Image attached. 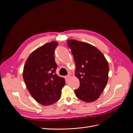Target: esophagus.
Segmentation results:
<instances>
[{
	"label": "esophagus",
	"mask_w": 133,
	"mask_h": 133,
	"mask_svg": "<svg viewBox=\"0 0 133 133\" xmlns=\"http://www.w3.org/2000/svg\"><path fill=\"white\" fill-rule=\"evenodd\" d=\"M70 76H71L70 75H68L65 76V78H66V79H69L70 78Z\"/></svg>",
	"instance_id": "34e87169"
}]
</instances>
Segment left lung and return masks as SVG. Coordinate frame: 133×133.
Returning a JSON list of instances; mask_svg holds the SVG:
<instances>
[{
  "label": "left lung",
  "instance_id": "obj_1",
  "mask_svg": "<svg viewBox=\"0 0 133 133\" xmlns=\"http://www.w3.org/2000/svg\"><path fill=\"white\" fill-rule=\"evenodd\" d=\"M68 45L75 62V75L80 87L75 90L76 96L85 102L97 100L107 85L109 65L103 54L91 44L69 39Z\"/></svg>",
  "mask_w": 133,
  "mask_h": 133
}]
</instances>
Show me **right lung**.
I'll list each match as a JSON object with an SVG mask.
<instances>
[{"label":"right lung","mask_w":133,"mask_h":133,"mask_svg":"<svg viewBox=\"0 0 133 133\" xmlns=\"http://www.w3.org/2000/svg\"><path fill=\"white\" fill-rule=\"evenodd\" d=\"M58 43L51 42L37 48L28 57L24 66L23 76L27 89L36 101L50 105L61 97L65 79L55 73L54 50Z\"/></svg>","instance_id":"1"}]
</instances>
